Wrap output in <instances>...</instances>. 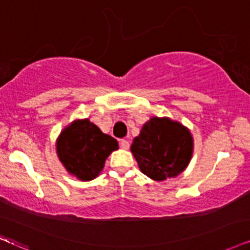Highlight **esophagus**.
Masks as SVG:
<instances>
[{"label":"esophagus","mask_w":250,"mask_h":250,"mask_svg":"<svg viewBox=\"0 0 250 250\" xmlns=\"http://www.w3.org/2000/svg\"><path fill=\"white\" fill-rule=\"evenodd\" d=\"M120 146H121L123 150H128L129 146H130V144H129V142L127 140H120Z\"/></svg>","instance_id":"obj_1"}]
</instances>
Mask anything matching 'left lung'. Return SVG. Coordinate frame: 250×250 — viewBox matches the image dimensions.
<instances>
[{"label": "left lung", "mask_w": 250, "mask_h": 250, "mask_svg": "<svg viewBox=\"0 0 250 250\" xmlns=\"http://www.w3.org/2000/svg\"><path fill=\"white\" fill-rule=\"evenodd\" d=\"M131 152L145 175L164 181L179 175L188 166L192 154V137L179 122L152 118L135 137Z\"/></svg>", "instance_id": "obj_1"}]
</instances>
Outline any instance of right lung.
<instances>
[{"label": "right lung", "mask_w": 250, "mask_h": 250, "mask_svg": "<svg viewBox=\"0 0 250 250\" xmlns=\"http://www.w3.org/2000/svg\"><path fill=\"white\" fill-rule=\"evenodd\" d=\"M112 136L104 134L88 120L75 121L61 132L56 151L61 163L72 175L90 181L104 168L107 157L118 150Z\"/></svg>", "instance_id": "add662e5"}]
</instances>
